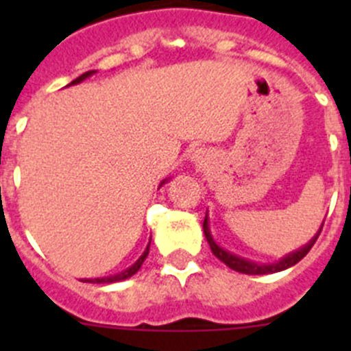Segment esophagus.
<instances>
[{
    "label": "esophagus",
    "instance_id": "34e87169",
    "mask_svg": "<svg viewBox=\"0 0 351 351\" xmlns=\"http://www.w3.org/2000/svg\"><path fill=\"white\" fill-rule=\"evenodd\" d=\"M200 160H202V153H200V151H195L193 156H191V161H195V163H200Z\"/></svg>",
    "mask_w": 351,
    "mask_h": 351
}]
</instances>
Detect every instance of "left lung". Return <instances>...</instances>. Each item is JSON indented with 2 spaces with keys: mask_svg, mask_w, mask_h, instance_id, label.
Returning a JSON list of instances; mask_svg holds the SVG:
<instances>
[{
  "mask_svg": "<svg viewBox=\"0 0 351 351\" xmlns=\"http://www.w3.org/2000/svg\"><path fill=\"white\" fill-rule=\"evenodd\" d=\"M322 226H324V223H322L320 228H318V232L313 235L311 241H309L308 244H304L302 247H299V250H295V251H291V253L285 255L283 258H280L278 262H272V263H262V262H255V260L244 258V256L235 255V253H232V251H228V250H225V247L219 246V244L214 241L213 234H210L209 214L207 213H206V219H204V234H206L207 243H209L210 251L214 253V256L221 260L226 267L234 269V271H237V272H243V274L258 276V274H274V272H281V271H285V269L291 267V265H295L297 262H300L304 256L308 255L309 250L313 247V244L316 243V239H318V235H320V232H322Z\"/></svg>",
  "mask_w": 351,
  "mask_h": 351,
  "instance_id": "8db88e82",
  "label": "left lung"
}]
</instances>
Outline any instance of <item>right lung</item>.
<instances>
[{
  "instance_id": "obj_1",
  "label": "right lung",
  "mask_w": 351,
  "mask_h": 351,
  "mask_svg": "<svg viewBox=\"0 0 351 351\" xmlns=\"http://www.w3.org/2000/svg\"><path fill=\"white\" fill-rule=\"evenodd\" d=\"M96 71H98V70L86 71V73H82V75H80V77H77L75 80H71V82L68 84V86H77V84L84 82V80H86V79H89V77L95 75ZM165 182H169V179H163V181L160 182V188L163 184H165ZM149 246H151V241H149V244H147V246H145L144 253H142V255L138 256L137 262L132 263V265H130L128 269H125V271H121V272H117V274H112V276H105V278H89V280H88V278H84V280H80V281H84V283H98V285H101V283H117V281L128 280V278H132L133 274H137L138 269H141L142 263H144V260L147 258Z\"/></svg>"
}]
</instances>
